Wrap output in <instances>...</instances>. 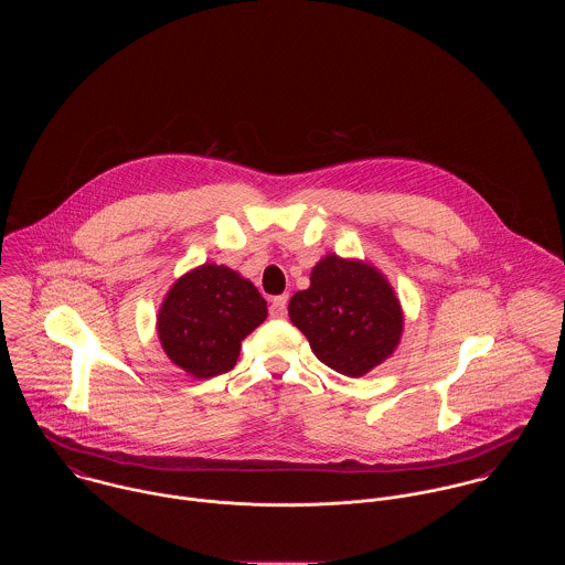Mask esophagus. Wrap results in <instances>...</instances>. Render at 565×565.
I'll return each mask as SVG.
<instances>
[{"mask_svg": "<svg viewBox=\"0 0 565 565\" xmlns=\"http://www.w3.org/2000/svg\"><path fill=\"white\" fill-rule=\"evenodd\" d=\"M269 316H271V318H278V320L287 316V296H276V298H271Z\"/></svg>", "mask_w": 565, "mask_h": 565, "instance_id": "esophagus-1", "label": "esophagus"}]
</instances>
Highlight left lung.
<instances>
[{"mask_svg":"<svg viewBox=\"0 0 565 565\" xmlns=\"http://www.w3.org/2000/svg\"><path fill=\"white\" fill-rule=\"evenodd\" d=\"M289 318L316 356L343 376H363L398 345L403 311L383 274L328 254L311 271V287L289 302Z\"/></svg>","mask_w":565,"mask_h":565,"instance_id":"obj_1","label":"left lung"}]
</instances>
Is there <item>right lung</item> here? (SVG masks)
<instances>
[{
  "mask_svg": "<svg viewBox=\"0 0 565 565\" xmlns=\"http://www.w3.org/2000/svg\"><path fill=\"white\" fill-rule=\"evenodd\" d=\"M267 318L258 289L224 265H202L169 289L159 337L167 356L195 379L226 374L242 341Z\"/></svg>",
  "mask_w": 565,
  "mask_h": 565,
  "instance_id": "obj_1",
  "label": "right lung"
}]
</instances>
